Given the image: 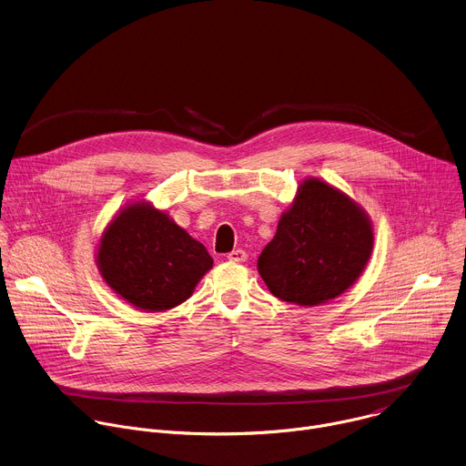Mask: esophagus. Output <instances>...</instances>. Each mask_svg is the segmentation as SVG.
I'll return each mask as SVG.
<instances>
[{"instance_id": "obj_1", "label": "esophagus", "mask_w": 466, "mask_h": 466, "mask_svg": "<svg viewBox=\"0 0 466 466\" xmlns=\"http://www.w3.org/2000/svg\"><path fill=\"white\" fill-rule=\"evenodd\" d=\"M227 258H228L230 261H238V263H241V261H247V252H245L243 248H236V250L228 252V254H227Z\"/></svg>"}]
</instances>
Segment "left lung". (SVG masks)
I'll list each match as a JSON object with an SVG mask.
<instances>
[{
    "mask_svg": "<svg viewBox=\"0 0 466 466\" xmlns=\"http://www.w3.org/2000/svg\"><path fill=\"white\" fill-rule=\"evenodd\" d=\"M374 243L367 212L349 195L306 178L258 258V273L280 300L319 306L363 273Z\"/></svg>",
    "mask_w": 466,
    "mask_h": 466,
    "instance_id": "obj_1",
    "label": "left lung"
}]
</instances>
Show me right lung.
<instances>
[{
  "mask_svg": "<svg viewBox=\"0 0 466 466\" xmlns=\"http://www.w3.org/2000/svg\"><path fill=\"white\" fill-rule=\"evenodd\" d=\"M96 261L108 288L144 311L178 306L214 265L203 243L146 201L116 214Z\"/></svg>",
  "mask_w": 466,
  "mask_h": 466,
  "instance_id": "add662e5",
  "label": "right lung"
}]
</instances>
